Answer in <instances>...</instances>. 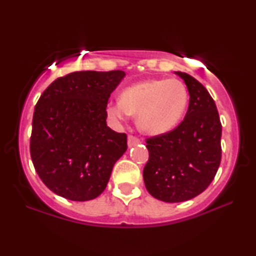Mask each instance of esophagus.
Returning a JSON list of instances; mask_svg holds the SVG:
<instances>
[{
  "label": "esophagus",
  "instance_id": "1",
  "mask_svg": "<svg viewBox=\"0 0 256 256\" xmlns=\"http://www.w3.org/2000/svg\"><path fill=\"white\" fill-rule=\"evenodd\" d=\"M140 143V140L138 138H135V136L132 135H129L128 136V146L130 148V146H134L135 144H138Z\"/></svg>",
  "mask_w": 256,
  "mask_h": 256
}]
</instances>
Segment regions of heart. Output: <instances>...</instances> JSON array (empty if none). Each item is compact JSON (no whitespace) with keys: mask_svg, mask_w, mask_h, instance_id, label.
I'll use <instances>...</instances> for the list:
<instances>
[{"mask_svg":"<svg viewBox=\"0 0 256 256\" xmlns=\"http://www.w3.org/2000/svg\"><path fill=\"white\" fill-rule=\"evenodd\" d=\"M188 92L178 79H150L128 86L120 101L107 106V114L120 122L138 115V126L144 134L157 136L172 130L186 112Z\"/></svg>","mask_w":256,"mask_h":256,"instance_id":"b5f03b06","label":"heart"}]
</instances>
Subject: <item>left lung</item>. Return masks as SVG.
Segmentation results:
<instances>
[{"label": "left lung", "mask_w": 256, "mask_h": 256, "mask_svg": "<svg viewBox=\"0 0 256 256\" xmlns=\"http://www.w3.org/2000/svg\"><path fill=\"white\" fill-rule=\"evenodd\" d=\"M190 94L184 120L174 130L146 138L149 160L143 169L146 190L166 202L200 194L211 184L222 160V124L208 90L184 72Z\"/></svg>", "instance_id": "obj_1"}]
</instances>
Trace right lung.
Wrapping results in <instances>:
<instances>
[{"mask_svg": "<svg viewBox=\"0 0 256 256\" xmlns=\"http://www.w3.org/2000/svg\"><path fill=\"white\" fill-rule=\"evenodd\" d=\"M124 71H80L56 79L34 107L30 154L56 194L86 202L102 194L127 135L108 127L107 102Z\"/></svg>", "mask_w": 256, "mask_h": 256, "instance_id": "obj_1", "label": "right lung"}]
</instances>
